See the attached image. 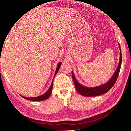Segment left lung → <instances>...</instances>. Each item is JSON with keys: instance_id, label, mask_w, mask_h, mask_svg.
I'll return each mask as SVG.
<instances>
[{"instance_id": "8db88e82", "label": "left lung", "mask_w": 131, "mask_h": 131, "mask_svg": "<svg viewBox=\"0 0 131 131\" xmlns=\"http://www.w3.org/2000/svg\"><path fill=\"white\" fill-rule=\"evenodd\" d=\"M119 45V47L120 49V62L119 64H118V67L117 69L116 70L112 78L110 79V80H109V81L106 83L105 84L102 85L100 86L95 87V88H86L84 86L80 85L78 82V81L75 79L74 74L72 73V78L73 79V81L75 84V89H77L78 92L81 94L82 96H86V97H92V96H100V95L103 94L112 89V87L115 84V83L117 79L118 78V74L120 73V70L121 68V63H122V54H121V48L120 44L118 43Z\"/></svg>"}]
</instances>
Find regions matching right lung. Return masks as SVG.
I'll return each instance as SVG.
<instances>
[{"label": "right lung", "instance_id": "1", "mask_svg": "<svg viewBox=\"0 0 131 131\" xmlns=\"http://www.w3.org/2000/svg\"><path fill=\"white\" fill-rule=\"evenodd\" d=\"M61 65V62H59L58 64L57 67V68H56V72H55L54 77L55 75H56V74H57V73L58 72V71L59 68H60ZM53 79L52 83H51V86L50 87V88L49 89V90L47 91V92L41 95V96H38V97H23L22 96H21L23 98H24L25 99H26V100H27L33 101H44V100H46V99L48 98L50 96L51 93H52V88H53Z\"/></svg>", "mask_w": 131, "mask_h": 131}]
</instances>
